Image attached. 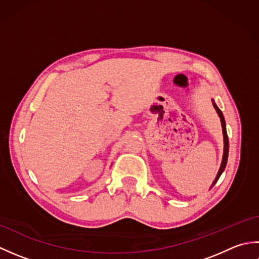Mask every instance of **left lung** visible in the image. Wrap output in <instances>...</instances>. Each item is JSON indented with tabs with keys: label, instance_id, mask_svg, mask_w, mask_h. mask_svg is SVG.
Returning a JSON list of instances; mask_svg holds the SVG:
<instances>
[{
	"label": "left lung",
	"instance_id": "8db88e82",
	"mask_svg": "<svg viewBox=\"0 0 259 259\" xmlns=\"http://www.w3.org/2000/svg\"><path fill=\"white\" fill-rule=\"evenodd\" d=\"M212 104H213V108L216 109V111L219 115V118H221V121H222V126H223V133H224V156H223V161H222V166H221V169H219V171L216 176V179H214V181L212 183V186H214V184L217 183L219 177H221V175L223 174V171L225 170V168H226V163H227V158H228V150H229V141H228V136H227V131H226V123H225V119H224V115H223V112L219 110V108L216 106V103H214L212 101Z\"/></svg>",
	"mask_w": 259,
	"mask_h": 259
}]
</instances>
